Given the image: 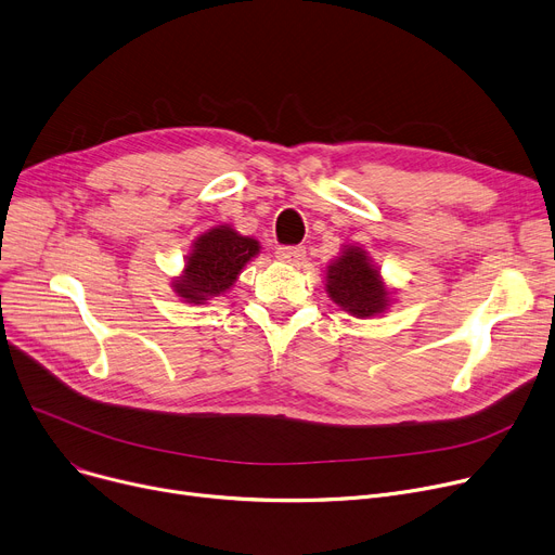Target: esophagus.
Here are the masks:
<instances>
[{"label":"esophagus","mask_w":555,"mask_h":555,"mask_svg":"<svg viewBox=\"0 0 555 555\" xmlns=\"http://www.w3.org/2000/svg\"><path fill=\"white\" fill-rule=\"evenodd\" d=\"M305 255H307V250L302 248V246H282V248H278V253H275V257L280 259V262H284V264H300L302 259H305Z\"/></svg>","instance_id":"obj_1"}]
</instances>
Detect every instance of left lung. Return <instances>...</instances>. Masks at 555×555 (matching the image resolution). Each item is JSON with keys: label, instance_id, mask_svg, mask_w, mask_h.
Listing matches in <instances>:
<instances>
[{"label": "left lung", "instance_id": "1", "mask_svg": "<svg viewBox=\"0 0 555 555\" xmlns=\"http://www.w3.org/2000/svg\"><path fill=\"white\" fill-rule=\"evenodd\" d=\"M324 288L330 298L353 318H376L395 305L389 288L370 253L358 244H345L324 271Z\"/></svg>", "mask_w": 555, "mask_h": 555}]
</instances>
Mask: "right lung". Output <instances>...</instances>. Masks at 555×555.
Here are the masks:
<instances>
[{
  "label": "right lung",
  "mask_w": 555,
  "mask_h": 555,
  "mask_svg": "<svg viewBox=\"0 0 555 555\" xmlns=\"http://www.w3.org/2000/svg\"><path fill=\"white\" fill-rule=\"evenodd\" d=\"M259 248L255 237L240 235L231 223L212 225L192 242L183 271L172 278V291L181 302L208 305L235 286Z\"/></svg>",
  "instance_id": "obj_1"
}]
</instances>
